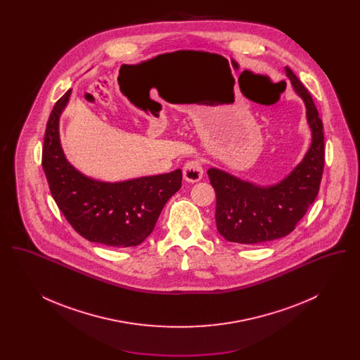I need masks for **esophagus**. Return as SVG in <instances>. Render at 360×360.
Masks as SVG:
<instances>
[{
	"mask_svg": "<svg viewBox=\"0 0 360 360\" xmlns=\"http://www.w3.org/2000/svg\"><path fill=\"white\" fill-rule=\"evenodd\" d=\"M202 174H204L202 163L198 159L188 160V163L184 166V178L190 184L198 182L202 178Z\"/></svg>",
	"mask_w": 360,
	"mask_h": 360,
	"instance_id": "34e87169",
	"label": "esophagus"
}]
</instances>
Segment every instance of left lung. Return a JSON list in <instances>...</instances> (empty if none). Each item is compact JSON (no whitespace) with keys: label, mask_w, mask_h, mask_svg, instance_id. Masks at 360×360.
Returning <instances> with one entry per match:
<instances>
[{"label":"left lung","mask_w":360,"mask_h":360,"mask_svg":"<svg viewBox=\"0 0 360 360\" xmlns=\"http://www.w3.org/2000/svg\"><path fill=\"white\" fill-rule=\"evenodd\" d=\"M286 74L307 105L311 146L294 172L270 188H259L216 169L207 172L216 191L217 231L228 241L262 244L289 235L319 194L326 163L323 121L308 89L289 68Z\"/></svg>","instance_id":"1"}]
</instances>
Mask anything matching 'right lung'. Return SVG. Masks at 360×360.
<instances>
[{"mask_svg":"<svg viewBox=\"0 0 360 360\" xmlns=\"http://www.w3.org/2000/svg\"><path fill=\"white\" fill-rule=\"evenodd\" d=\"M70 93L71 89L53 105L44 134L41 166L52 198L86 240L116 248L139 245L151 235L163 206L182 186V172L117 184L98 182L77 172L59 141V116Z\"/></svg>","mask_w":360,"mask_h":360,"instance_id":"1","label":"right lung"}]
</instances>
